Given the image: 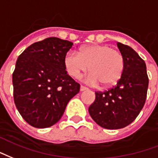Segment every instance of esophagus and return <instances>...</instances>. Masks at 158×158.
Instances as JSON below:
<instances>
[{
  "label": "esophagus",
  "mask_w": 158,
  "mask_h": 158,
  "mask_svg": "<svg viewBox=\"0 0 158 158\" xmlns=\"http://www.w3.org/2000/svg\"><path fill=\"white\" fill-rule=\"evenodd\" d=\"M88 90V88L86 87H84V86H81L80 87V91L81 92H83V91H87Z\"/></svg>",
  "instance_id": "obj_1"
}]
</instances>
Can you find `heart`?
I'll return each mask as SVG.
<instances>
[{"label": "heart", "instance_id": "b5f03b06", "mask_svg": "<svg viewBox=\"0 0 158 158\" xmlns=\"http://www.w3.org/2000/svg\"><path fill=\"white\" fill-rule=\"evenodd\" d=\"M64 66L69 76L77 77L89 68L87 81L103 87L114 86L125 70V58L118 50L108 44H93L81 47L78 53L68 51L64 56Z\"/></svg>", "mask_w": 158, "mask_h": 158}]
</instances>
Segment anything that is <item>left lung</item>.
<instances>
[{
    "label": "left lung",
    "mask_w": 158,
    "mask_h": 158,
    "mask_svg": "<svg viewBox=\"0 0 158 158\" xmlns=\"http://www.w3.org/2000/svg\"><path fill=\"white\" fill-rule=\"evenodd\" d=\"M125 58V70L115 87L95 93L89 107L91 117L101 127L118 130L134 121L147 98L148 77L146 63L130 46L117 43Z\"/></svg>",
    "instance_id": "1"
}]
</instances>
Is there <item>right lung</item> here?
I'll list each match as a JSON object with an SVG mask.
<instances>
[{
  "label": "right lung",
  "mask_w": 158,
  "mask_h": 158,
  "mask_svg": "<svg viewBox=\"0 0 158 158\" xmlns=\"http://www.w3.org/2000/svg\"><path fill=\"white\" fill-rule=\"evenodd\" d=\"M72 45L51 37L31 44L18 56L12 74L13 98L18 112L33 127L56 124L80 91V84L64 66V56Z\"/></svg>",
  "instance_id": "1"
}]
</instances>
